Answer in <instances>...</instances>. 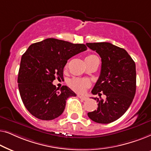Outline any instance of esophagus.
<instances>
[{
	"label": "esophagus",
	"mask_w": 151,
	"mask_h": 151,
	"mask_svg": "<svg viewBox=\"0 0 151 151\" xmlns=\"http://www.w3.org/2000/svg\"><path fill=\"white\" fill-rule=\"evenodd\" d=\"M78 98H79L80 99H81L82 100H87V99H88L87 97L84 96H80V95H78Z\"/></svg>",
	"instance_id": "1"
}]
</instances>
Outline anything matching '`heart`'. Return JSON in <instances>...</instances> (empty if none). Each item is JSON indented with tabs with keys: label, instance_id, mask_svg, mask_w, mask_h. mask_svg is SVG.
Wrapping results in <instances>:
<instances>
[{
	"label": "heart",
	"instance_id": "1",
	"mask_svg": "<svg viewBox=\"0 0 151 151\" xmlns=\"http://www.w3.org/2000/svg\"><path fill=\"white\" fill-rule=\"evenodd\" d=\"M94 57H96L95 55H88L85 58V61L91 59ZM89 81L88 80L79 78H73V79L70 80L68 82V84H69L70 88H71L72 89L76 92H82L89 85Z\"/></svg>",
	"mask_w": 151,
	"mask_h": 151
}]
</instances>
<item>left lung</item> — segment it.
I'll return each instance as SVG.
<instances>
[{
  "mask_svg": "<svg viewBox=\"0 0 151 151\" xmlns=\"http://www.w3.org/2000/svg\"><path fill=\"white\" fill-rule=\"evenodd\" d=\"M102 58L100 77L91 93L106 96L105 100L97 99V110L88 113L95 122L109 124L124 114L136 91L135 64L127 51L109 42L86 43Z\"/></svg>",
  "mask_w": 151,
  "mask_h": 151,
  "instance_id": "left-lung-1",
  "label": "left lung"
}]
</instances>
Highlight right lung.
<instances>
[{
    "instance_id": "1",
    "label": "right lung",
    "mask_w": 151,
    "mask_h": 151,
    "mask_svg": "<svg viewBox=\"0 0 151 151\" xmlns=\"http://www.w3.org/2000/svg\"><path fill=\"white\" fill-rule=\"evenodd\" d=\"M84 44H73L47 38L31 45L22 55L18 71V88L22 102L32 115L42 120L59 117L66 101L76 94L67 86L56 88L53 81L63 78L67 60L86 50Z\"/></svg>"
}]
</instances>
